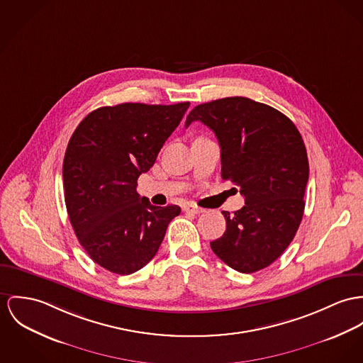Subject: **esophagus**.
<instances>
[{
  "mask_svg": "<svg viewBox=\"0 0 363 363\" xmlns=\"http://www.w3.org/2000/svg\"><path fill=\"white\" fill-rule=\"evenodd\" d=\"M184 210H185L186 213H194V214H201V213H204V208L197 207L196 204H192V203L185 204V206H184Z\"/></svg>",
  "mask_w": 363,
  "mask_h": 363,
  "instance_id": "1",
  "label": "esophagus"
}]
</instances>
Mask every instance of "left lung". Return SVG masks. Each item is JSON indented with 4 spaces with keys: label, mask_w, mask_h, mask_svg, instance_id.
<instances>
[{
    "label": "left lung",
    "mask_w": 363,
    "mask_h": 363,
    "mask_svg": "<svg viewBox=\"0 0 363 363\" xmlns=\"http://www.w3.org/2000/svg\"><path fill=\"white\" fill-rule=\"evenodd\" d=\"M201 121L221 147V175L240 188L245 206L223 211L226 230L210 243L226 265L242 274L267 268L287 249L303 220L307 149L293 121L245 96L197 105L185 127Z\"/></svg>",
    "instance_id": "1"
}]
</instances>
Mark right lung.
Listing matches in <instances>:
<instances>
[{"label": "right lung", "instance_id": "obj_1", "mask_svg": "<svg viewBox=\"0 0 363 363\" xmlns=\"http://www.w3.org/2000/svg\"><path fill=\"white\" fill-rule=\"evenodd\" d=\"M189 102L121 104L89 113L69 140L63 188L69 220L94 262L118 275L143 268L159 250L175 204L157 207L137 194Z\"/></svg>", "mask_w": 363, "mask_h": 363}]
</instances>
